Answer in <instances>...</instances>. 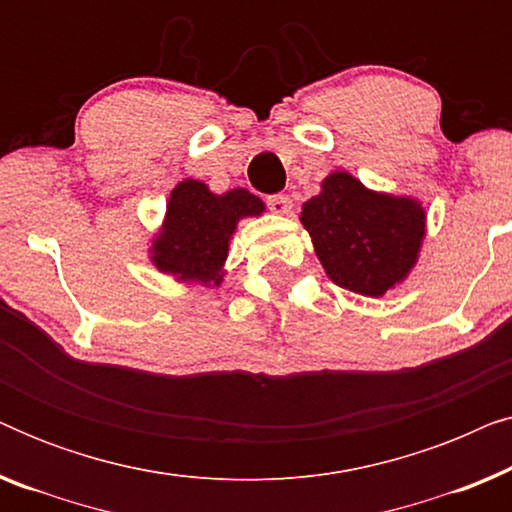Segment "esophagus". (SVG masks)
<instances>
[{
	"label": "esophagus",
	"instance_id": "obj_1",
	"mask_svg": "<svg viewBox=\"0 0 512 512\" xmlns=\"http://www.w3.org/2000/svg\"><path fill=\"white\" fill-rule=\"evenodd\" d=\"M268 209L272 214H289L291 212V198H286V195H270L268 200Z\"/></svg>",
	"mask_w": 512,
	"mask_h": 512
}]
</instances>
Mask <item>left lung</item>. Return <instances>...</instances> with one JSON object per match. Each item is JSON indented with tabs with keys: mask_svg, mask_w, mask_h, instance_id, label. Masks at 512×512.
I'll return each instance as SVG.
<instances>
[{
	"mask_svg": "<svg viewBox=\"0 0 512 512\" xmlns=\"http://www.w3.org/2000/svg\"><path fill=\"white\" fill-rule=\"evenodd\" d=\"M300 221L333 284L377 298L417 263L426 214L417 200L368 191L352 174L333 172Z\"/></svg>",
	"mask_w": 512,
	"mask_h": 512,
	"instance_id": "left-lung-1",
	"label": "left lung"
}]
</instances>
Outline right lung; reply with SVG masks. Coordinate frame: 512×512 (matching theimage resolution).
<instances>
[{"mask_svg":"<svg viewBox=\"0 0 512 512\" xmlns=\"http://www.w3.org/2000/svg\"><path fill=\"white\" fill-rule=\"evenodd\" d=\"M263 209V202L244 188L216 195L202 181H181L167 202L165 226L153 242L151 261L160 272L186 282L219 286L237 221L258 216Z\"/></svg>","mask_w":512,"mask_h":512,"instance_id":"right-lung-1","label":"right lung"}]
</instances>
